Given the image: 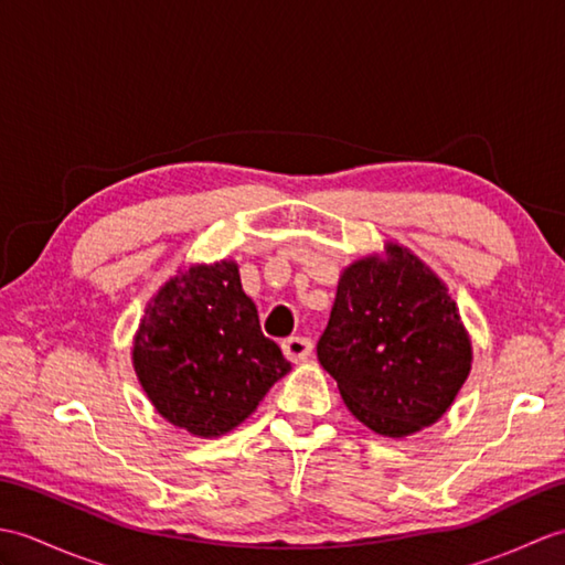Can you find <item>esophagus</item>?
<instances>
[{"instance_id": "esophagus-1", "label": "esophagus", "mask_w": 565, "mask_h": 565, "mask_svg": "<svg viewBox=\"0 0 565 565\" xmlns=\"http://www.w3.org/2000/svg\"><path fill=\"white\" fill-rule=\"evenodd\" d=\"M281 350H284L286 356L291 359L294 364H298V362H303V359L310 354V350H313V344H310L308 338H301V334H296V338H286L281 342Z\"/></svg>"}]
</instances>
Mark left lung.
<instances>
[{"label": "left lung", "instance_id": "obj_1", "mask_svg": "<svg viewBox=\"0 0 565 565\" xmlns=\"http://www.w3.org/2000/svg\"><path fill=\"white\" fill-rule=\"evenodd\" d=\"M318 359L359 423L407 437L449 411L473 356L447 286L411 249L388 243L386 257L342 271Z\"/></svg>", "mask_w": 565, "mask_h": 565}]
</instances>
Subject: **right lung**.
Wrapping results in <instances>:
<instances>
[{"mask_svg": "<svg viewBox=\"0 0 565 565\" xmlns=\"http://www.w3.org/2000/svg\"><path fill=\"white\" fill-rule=\"evenodd\" d=\"M134 366L167 423L221 437L257 411L291 362L264 338L235 262L194 264L154 294L134 342Z\"/></svg>", "mask_w": 565, "mask_h": 565, "instance_id": "1", "label": "right lung"}]
</instances>
